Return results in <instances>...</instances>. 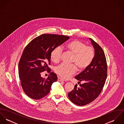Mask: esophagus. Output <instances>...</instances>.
Listing matches in <instances>:
<instances>
[{"instance_id":"34e87169","label":"esophagus","mask_w":124,"mask_h":124,"mask_svg":"<svg viewBox=\"0 0 124 124\" xmlns=\"http://www.w3.org/2000/svg\"><path fill=\"white\" fill-rule=\"evenodd\" d=\"M58 81H59V82H63L64 81H63V80H62V79H61V78L58 77Z\"/></svg>"}]
</instances>
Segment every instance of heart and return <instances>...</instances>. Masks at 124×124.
<instances>
[{"mask_svg": "<svg viewBox=\"0 0 124 124\" xmlns=\"http://www.w3.org/2000/svg\"><path fill=\"white\" fill-rule=\"evenodd\" d=\"M62 48L68 53L73 55L71 63L75 65L62 63L55 68V72L64 79L71 78L76 71V67L80 71L86 69L91 64L95 57V51L93 47L86 46V44L77 39L68 42ZM62 55L61 48L56 47L51 53L52 61L54 63L59 62L61 60Z\"/></svg>", "mask_w": 124, "mask_h": 124, "instance_id": "b5f03b06", "label": "heart"}]
</instances>
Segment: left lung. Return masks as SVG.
Segmentation results:
<instances>
[{"label": "left lung", "instance_id": "8db88e82", "mask_svg": "<svg viewBox=\"0 0 124 124\" xmlns=\"http://www.w3.org/2000/svg\"><path fill=\"white\" fill-rule=\"evenodd\" d=\"M95 51V57L91 64L85 70L75 77L83 84L68 93V97L75 105L82 106L94 100L100 94L107 78V66L106 58L102 48L92 39H90Z\"/></svg>", "mask_w": 124, "mask_h": 124}]
</instances>
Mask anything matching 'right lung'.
<instances>
[{
  "instance_id": "add662e5",
  "label": "right lung",
  "mask_w": 124,
  "mask_h": 124,
  "mask_svg": "<svg viewBox=\"0 0 124 124\" xmlns=\"http://www.w3.org/2000/svg\"><path fill=\"white\" fill-rule=\"evenodd\" d=\"M69 38L65 35L44 34L32 39L25 48L18 63V74L22 88L30 98L40 99L49 93L57 76L51 72L45 79L41 77L40 73L50 72L48 65L51 64V52Z\"/></svg>"
}]
</instances>
